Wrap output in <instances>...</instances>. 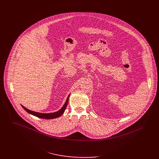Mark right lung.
<instances>
[{
  "label": "right lung",
  "mask_w": 159,
  "mask_h": 159,
  "mask_svg": "<svg viewBox=\"0 0 159 159\" xmlns=\"http://www.w3.org/2000/svg\"><path fill=\"white\" fill-rule=\"evenodd\" d=\"M70 93L68 95V97L66 100V102H65L64 105H63V107L61 108V109H60L59 111H56L54 113H39V112H36V111H33L31 110H29V109H27L26 108H25L22 105H21L23 107V108L28 113L30 114L33 116H35L36 117H38L39 118H42V119H55L57 117H59V116H61L62 114L64 113L66 108L68 104V99H69V97H70Z\"/></svg>",
  "instance_id": "1"
}]
</instances>
